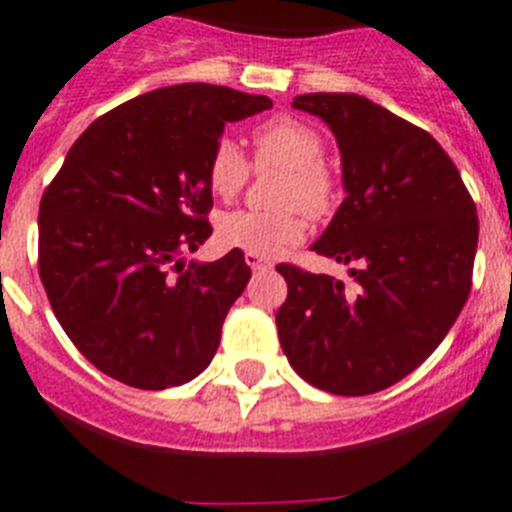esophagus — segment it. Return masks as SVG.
<instances>
[{
	"label": "esophagus",
	"instance_id": "obj_1",
	"mask_svg": "<svg viewBox=\"0 0 512 512\" xmlns=\"http://www.w3.org/2000/svg\"><path fill=\"white\" fill-rule=\"evenodd\" d=\"M244 262H247L252 270H268L270 268L268 257L255 255V252H244Z\"/></svg>",
	"mask_w": 512,
	"mask_h": 512
}]
</instances>
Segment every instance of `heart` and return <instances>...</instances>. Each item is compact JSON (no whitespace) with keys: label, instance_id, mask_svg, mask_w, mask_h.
Returning <instances> with one entry per match:
<instances>
[{"label":"heart","instance_id":"obj_1","mask_svg":"<svg viewBox=\"0 0 512 512\" xmlns=\"http://www.w3.org/2000/svg\"><path fill=\"white\" fill-rule=\"evenodd\" d=\"M255 167H281L270 211L221 213L216 239L229 250L273 257L304 239L306 219H327L337 208L340 182L324 162V136L317 126L296 115H275L252 131ZM252 164L229 136L213 141L206 159L208 188L219 198H234L250 182Z\"/></svg>","mask_w":512,"mask_h":512}]
</instances>
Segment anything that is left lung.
<instances>
[{
  "mask_svg": "<svg viewBox=\"0 0 512 512\" xmlns=\"http://www.w3.org/2000/svg\"><path fill=\"white\" fill-rule=\"evenodd\" d=\"M293 108L319 115L340 146L348 195L311 250L350 265L353 283L281 262L278 337L311 386L373 394L415 371L464 309L477 206L443 146L376 102L314 92Z\"/></svg>",
  "mask_w": 512,
  "mask_h": 512,
  "instance_id": "1",
  "label": "left lung"
}]
</instances>
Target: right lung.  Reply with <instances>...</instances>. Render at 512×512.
Here are the masks:
<instances>
[{
    "mask_svg": "<svg viewBox=\"0 0 512 512\" xmlns=\"http://www.w3.org/2000/svg\"><path fill=\"white\" fill-rule=\"evenodd\" d=\"M270 97L175 84L100 115L41 198L38 273L79 353L110 379L167 389L195 379L250 281L242 250L177 257L211 237L206 159L224 123Z\"/></svg>",
    "mask_w": 512,
    "mask_h": 512,
    "instance_id": "add662e5",
    "label": "right lung"
}]
</instances>
